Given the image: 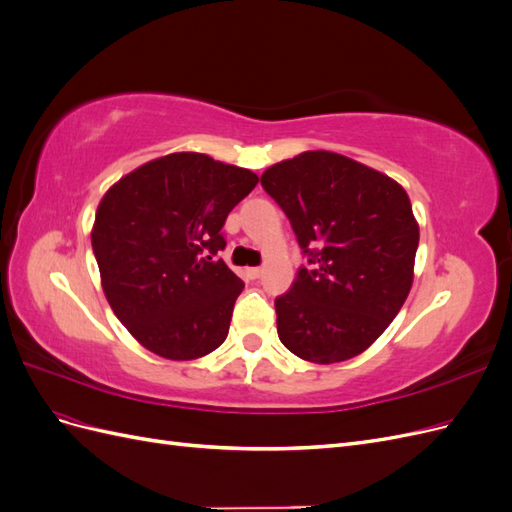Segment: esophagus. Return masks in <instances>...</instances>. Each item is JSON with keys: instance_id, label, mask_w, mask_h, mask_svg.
Returning a JSON list of instances; mask_svg holds the SVG:
<instances>
[{"instance_id": "1", "label": "esophagus", "mask_w": 512, "mask_h": 512, "mask_svg": "<svg viewBox=\"0 0 512 512\" xmlns=\"http://www.w3.org/2000/svg\"><path fill=\"white\" fill-rule=\"evenodd\" d=\"M245 275L250 277V280H258V277L262 275V269L260 267H250V269H245Z\"/></svg>"}]
</instances>
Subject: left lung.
I'll list each match as a JSON object with an SVG mask.
<instances>
[{"label":"left lung","mask_w":512,"mask_h":512,"mask_svg":"<svg viewBox=\"0 0 512 512\" xmlns=\"http://www.w3.org/2000/svg\"><path fill=\"white\" fill-rule=\"evenodd\" d=\"M260 185L286 213L307 262L275 299L282 344L322 365L361 354L412 286L418 226L406 190L331 151L275 164Z\"/></svg>","instance_id":"left-lung-1"}]
</instances>
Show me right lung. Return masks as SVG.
<instances>
[{
    "label": "right lung",
    "instance_id": "1",
    "mask_svg": "<svg viewBox=\"0 0 512 512\" xmlns=\"http://www.w3.org/2000/svg\"><path fill=\"white\" fill-rule=\"evenodd\" d=\"M258 177L203 153H170L102 198L91 247L115 316L147 350L192 361L224 344L243 282L218 256L228 213Z\"/></svg>",
    "mask_w": 512,
    "mask_h": 512
}]
</instances>
